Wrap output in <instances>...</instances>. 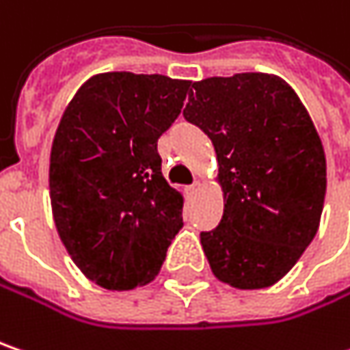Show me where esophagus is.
Wrapping results in <instances>:
<instances>
[{
    "instance_id": "1",
    "label": "esophagus",
    "mask_w": 350,
    "mask_h": 350,
    "mask_svg": "<svg viewBox=\"0 0 350 350\" xmlns=\"http://www.w3.org/2000/svg\"><path fill=\"white\" fill-rule=\"evenodd\" d=\"M199 191H201V183H193L187 187V193H189V195H195V193H199Z\"/></svg>"
}]
</instances>
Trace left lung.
I'll return each mask as SVG.
<instances>
[{"label":"left lung","mask_w":350,"mask_h":350,"mask_svg":"<svg viewBox=\"0 0 350 350\" xmlns=\"http://www.w3.org/2000/svg\"><path fill=\"white\" fill-rule=\"evenodd\" d=\"M183 116L217 151L224 213L201 232L220 282L270 288L317 234L327 189L321 137L286 80L240 72L193 82Z\"/></svg>","instance_id":"8db88e82"}]
</instances>
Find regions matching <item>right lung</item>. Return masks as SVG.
I'll use <instances>...</instances> for the list:
<instances>
[{
    "label": "right lung",
    "mask_w": 350,
    "mask_h": 350,
    "mask_svg": "<svg viewBox=\"0 0 350 350\" xmlns=\"http://www.w3.org/2000/svg\"><path fill=\"white\" fill-rule=\"evenodd\" d=\"M189 80L104 72L68 102L49 189L57 232L80 271L112 291L146 286L183 226V195L161 175L157 139L181 114Z\"/></svg>",
    "instance_id": "add662e5"
}]
</instances>
